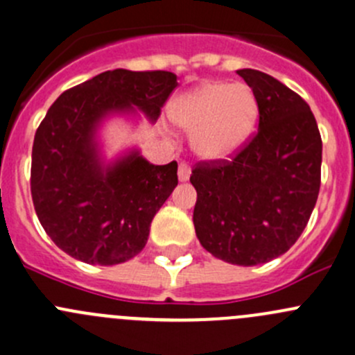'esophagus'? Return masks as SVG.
<instances>
[{
  "instance_id": "34e87169",
  "label": "esophagus",
  "mask_w": 355,
  "mask_h": 355,
  "mask_svg": "<svg viewBox=\"0 0 355 355\" xmlns=\"http://www.w3.org/2000/svg\"><path fill=\"white\" fill-rule=\"evenodd\" d=\"M191 178V166L185 163L178 164V180L180 182H187Z\"/></svg>"
}]
</instances>
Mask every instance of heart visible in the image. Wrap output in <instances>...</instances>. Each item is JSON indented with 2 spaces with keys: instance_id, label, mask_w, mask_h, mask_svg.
Listing matches in <instances>:
<instances>
[{
  "instance_id": "heart-1",
  "label": "heart",
  "mask_w": 355,
  "mask_h": 355,
  "mask_svg": "<svg viewBox=\"0 0 355 355\" xmlns=\"http://www.w3.org/2000/svg\"><path fill=\"white\" fill-rule=\"evenodd\" d=\"M170 116L191 134L196 155L221 161L241 151L250 137L257 120V101L244 84L206 82L175 99Z\"/></svg>"
}]
</instances>
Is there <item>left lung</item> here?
Returning <instances> with one entry per match:
<instances>
[{
  "instance_id": "8db88e82",
  "label": "left lung",
  "mask_w": 355,
  "mask_h": 355,
  "mask_svg": "<svg viewBox=\"0 0 355 355\" xmlns=\"http://www.w3.org/2000/svg\"><path fill=\"white\" fill-rule=\"evenodd\" d=\"M237 73L256 96L259 128L232 161L192 170V220L207 252L256 266L287 252L306 228L320 194L323 144L299 94L259 70Z\"/></svg>"
}]
</instances>
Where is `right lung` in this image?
I'll list each match as a JSON object with an SVG mask.
<instances>
[{
	"mask_svg": "<svg viewBox=\"0 0 355 355\" xmlns=\"http://www.w3.org/2000/svg\"><path fill=\"white\" fill-rule=\"evenodd\" d=\"M178 85L171 71H103L51 105L32 146L31 192L46 234L87 264L125 263L144 249L149 228L177 187V161L153 164L128 149L103 156L99 130L111 116L155 123Z\"/></svg>",
	"mask_w": 355,
	"mask_h": 355,
	"instance_id": "right-lung-1",
	"label": "right lung"
}]
</instances>
